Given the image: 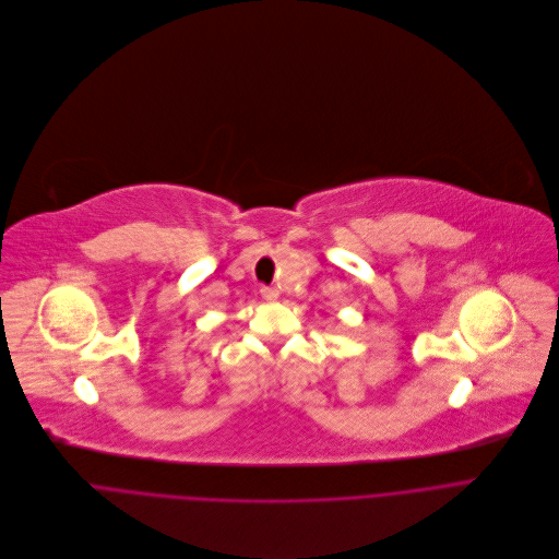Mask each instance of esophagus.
<instances>
[{
  "label": "esophagus",
  "instance_id": "obj_1",
  "mask_svg": "<svg viewBox=\"0 0 559 559\" xmlns=\"http://www.w3.org/2000/svg\"><path fill=\"white\" fill-rule=\"evenodd\" d=\"M261 296H263V300H276L278 298V289L276 287H261Z\"/></svg>",
  "mask_w": 559,
  "mask_h": 559
}]
</instances>
